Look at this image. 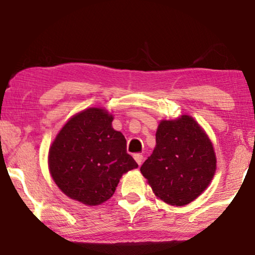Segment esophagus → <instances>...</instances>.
<instances>
[{
  "instance_id": "obj_1",
  "label": "esophagus",
  "mask_w": 255,
  "mask_h": 255,
  "mask_svg": "<svg viewBox=\"0 0 255 255\" xmlns=\"http://www.w3.org/2000/svg\"><path fill=\"white\" fill-rule=\"evenodd\" d=\"M133 158H135V161L137 162L138 165H140V164L143 163L144 156H143V155H140V154H135V155H133Z\"/></svg>"
}]
</instances>
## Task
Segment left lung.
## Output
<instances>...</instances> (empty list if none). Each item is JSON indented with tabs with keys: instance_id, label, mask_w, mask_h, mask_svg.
<instances>
[{
	"instance_id": "obj_1",
	"label": "left lung",
	"mask_w": 255,
	"mask_h": 255,
	"mask_svg": "<svg viewBox=\"0 0 255 255\" xmlns=\"http://www.w3.org/2000/svg\"><path fill=\"white\" fill-rule=\"evenodd\" d=\"M215 171L211 141L189 116L161 122L153 154L140 166L155 195L172 206L195 200L208 187Z\"/></svg>"
}]
</instances>
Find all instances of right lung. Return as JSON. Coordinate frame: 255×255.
Segmentation results:
<instances>
[{
  "instance_id": "right-lung-1",
  "label": "right lung",
  "mask_w": 255,
  "mask_h": 255,
  "mask_svg": "<svg viewBox=\"0 0 255 255\" xmlns=\"http://www.w3.org/2000/svg\"><path fill=\"white\" fill-rule=\"evenodd\" d=\"M112 116L90 108L68 120L49 149V171L58 188L88 206L107 201L124 173L138 167Z\"/></svg>"
}]
</instances>
